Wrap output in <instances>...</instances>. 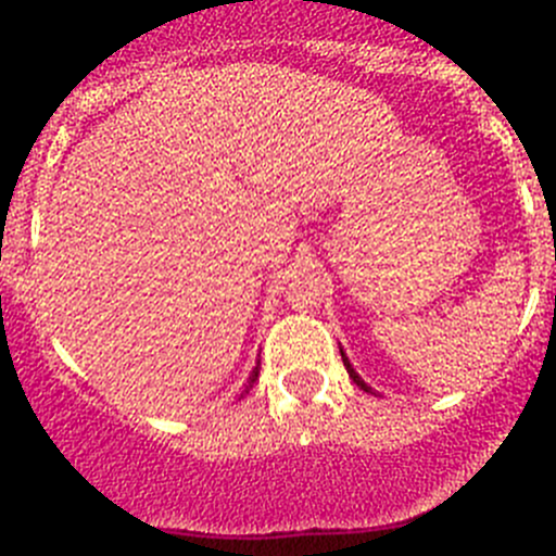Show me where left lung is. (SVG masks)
<instances>
[{
    "instance_id": "8db88e82",
    "label": "left lung",
    "mask_w": 556,
    "mask_h": 556,
    "mask_svg": "<svg viewBox=\"0 0 556 556\" xmlns=\"http://www.w3.org/2000/svg\"><path fill=\"white\" fill-rule=\"evenodd\" d=\"M339 350H341V346H339ZM341 361H344V366H346V374H350V377H352V382H355L357 387H361V390H366V392H374L371 387H368L366 382H363V379H361V374H357L355 368H352L350 357H346V352H344V350H341ZM374 395H377V392H374Z\"/></svg>"
}]
</instances>
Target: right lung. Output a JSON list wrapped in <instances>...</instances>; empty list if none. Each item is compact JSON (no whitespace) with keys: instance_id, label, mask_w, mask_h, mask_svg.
<instances>
[{"instance_id":"add662e5","label":"right lung","mask_w":556,"mask_h":556,"mask_svg":"<svg viewBox=\"0 0 556 556\" xmlns=\"http://www.w3.org/2000/svg\"><path fill=\"white\" fill-rule=\"evenodd\" d=\"M257 366H261V363H255V368H252V374H250V379H247V384H244V390H242V395L239 397H244L247 392L252 390V384H255V379H257Z\"/></svg>"}]
</instances>
